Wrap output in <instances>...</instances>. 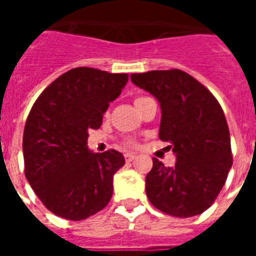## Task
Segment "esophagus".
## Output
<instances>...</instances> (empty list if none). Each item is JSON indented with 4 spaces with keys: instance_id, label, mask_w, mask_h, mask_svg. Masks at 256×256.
<instances>
[{
    "instance_id": "1",
    "label": "esophagus",
    "mask_w": 256,
    "mask_h": 256,
    "mask_svg": "<svg viewBox=\"0 0 256 256\" xmlns=\"http://www.w3.org/2000/svg\"><path fill=\"white\" fill-rule=\"evenodd\" d=\"M136 158V154H132V152H128V154H124V160H128V162H132Z\"/></svg>"
}]
</instances>
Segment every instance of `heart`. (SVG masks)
I'll list each match as a JSON object with an SVG mask.
<instances>
[{
    "instance_id": "b5f03b06",
    "label": "heart",
    "mask_w": 256,
    "mask_h": 256,
    "mask_svg": "<svg viewBox=\"0 0 256 256\" xmlns=\"http://www.w3.org/2000/svg\"><path fill=\"white\" fill-rule=\"evenodd\" d=\"M126 144H128V146H134V144H136V140H126Z\"/></svg>"
}]
</instances>
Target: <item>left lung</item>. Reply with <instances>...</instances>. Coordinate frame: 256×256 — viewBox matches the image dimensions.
Masks as SVG:
<instances>
[{
    "mask_svg": "<svg viewBox=\"0 0 256 256\" xmlns=\"http://www.w3.org/2000/svg\"><path fill=\"white\" fill-rule=\"evenodd\" d=\"M138 88L160 100V138L176 156L174 168L152 158L146 194L164 214L190 218L214 203L232 166L230 132L210 90L182 70L132 74Z\"/></svg>",
    "mask_w": 256,
    "mask_h": 256,
    "instance_id": "8db88e82",
    "label": "left lung"
}]
</instances>
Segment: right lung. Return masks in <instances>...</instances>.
<instances>
[{"mask_svg":"<svg viewBox=\"0 0 256 256\" xmlns=\"http://www.w3.org/2000/svg\"><path fill=\"white\" fill-rule=\"evenodd\" d=\"M128 74L92 68L66 72L41 92L24 130L25 176L45 207L69 220H82L108 206L122 152L88 148V130L100 128Z\"/></svg>","mask_w":256,"mask_h":256,"instance_id":"right-lung-1","label":"right lung"}]
</instances>
